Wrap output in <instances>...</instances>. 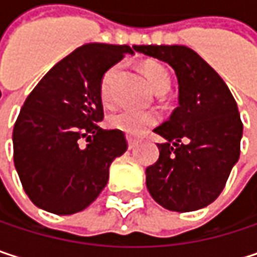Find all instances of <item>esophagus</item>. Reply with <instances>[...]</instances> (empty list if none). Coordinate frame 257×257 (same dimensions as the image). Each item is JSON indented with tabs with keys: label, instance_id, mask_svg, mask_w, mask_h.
Segmentation results:
<instances>
[{
	"label": "esophagus",
	"instance_id": "esophagus-1",
	"mask_svg": "<svg viewBox=\"0 0 257 257\" xmlns=\"http://www.w3.org/2000/svg\"><path fill=\"white\" fill-rule=\"evenodd\" d=\"M138 144V141L137 140H134V138H131V137H128V147H129V150H132L135 146Z\"/></svg>",
	"mask_w": 257,
	"mask_h": 257
}]
</instances>
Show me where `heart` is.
Masks as SVG:
<instances>
[{
  "instance_id": "obj_1",
  "label": "heart",
  "mask_w": 257,
  "mask_h": 257,
  "mask_svg": "<svg viewBox=\"0 0 257 257\" xmlns=\"http://www.w3.org/2000/svg\"><path fill=\"white\" fill-rule=\"evenodd\" d=\"M117 70H119V65L110 68L101 80L99 93H101L102 101H105V102H108L111 98L110 87H111V81L116 76ZM143 71H144V76L147 78L149 84L152 86V89L158 95H162L170 89L171 78H170V74L164 65H161L158 62H146L143 65ZM156 123H158V116L155 113H137V111H129V110L114 113L108 119V125L111 128L122 131L126 135H132V137H138V135L146 134Z\"/></svg>"
}]
</instances>
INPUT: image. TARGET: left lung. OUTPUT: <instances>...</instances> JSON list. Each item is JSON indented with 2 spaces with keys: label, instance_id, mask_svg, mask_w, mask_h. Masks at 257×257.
<instances>
[{
  "label": "left lung",
  "instance_id": "obj_1",
  "mask_svg": "<svg viewBox=\"0 0 257 257\" xmlns=\"http://www.w3.org/2000/svg\"><path fill=\"white\" fill-rule=\"evenodd\" d=\"M140 53L167 62L179 80V107L155 129L167 143L147 167L152 198L171 211H195L223 190L239 159L242 122L222 77L186 46H137Z\"/></svg>",
  "mask_w": 257,
  "mask_h": 257
}]
</instances>
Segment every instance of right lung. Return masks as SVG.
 I'll return each instance as SVG.
<instances>
[{
    "mask_svg": "<svg viewBox=\"0 0 257 257\" xmlns=\"http://www.w3.org/2000/svg\"><path fill=\"white\" fill-rule=\"evenodd\" d=\"M137 46L83 44L59 61L28 95L13 129V159L29 199L53 214L89 207L128 143L104 119V74Z\"/></svg>",
    "mask_w": 257,
    "mask_h": 257,
    "instance_id": "1",
    "label": "right lung"
}]
</instances>
